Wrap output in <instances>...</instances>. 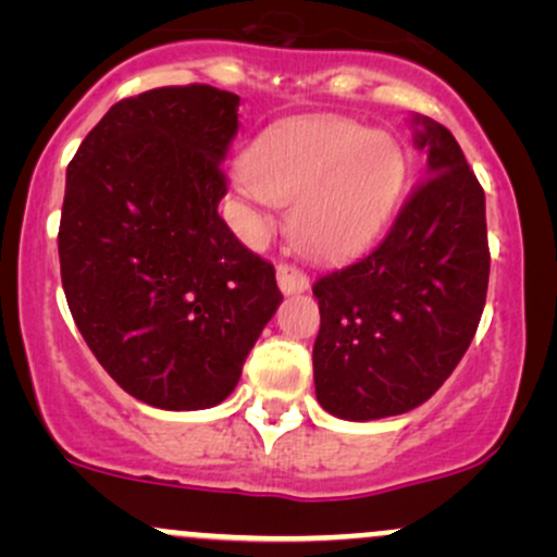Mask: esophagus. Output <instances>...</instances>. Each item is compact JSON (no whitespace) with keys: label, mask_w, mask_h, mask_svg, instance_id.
Wrapping results in <instances>:
<instances>
[{"label":"esophagus","mask_w":557,"mask_h":557,"mask_svg":"<svg viewBox=\"0 0 557 557\" xmlns=\"http://www.w3.org/2000/svg\"><path fill=\"white\" fill-rule=\"evenodd\" d=\"M277 285L285 296H290V293H304L306 287H309V277H306L300 270H296V267L280 264L277 267Z\"/></svg>","instance_id":"1"}]
</instances>
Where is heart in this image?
<instances>
[{
    "mask_svg": "<svg viewBox=\"0 0 557 557\" xmlns=\"http://www.w3.org/2000/svg\"><path fill=\"white\" fill-rule=\"evenodd\" d=\"M406 181L398 138L345 117H309L267 133L235 168L248 230L296 198L290 235L311 259L341 261L376 238Z\"/></svg>",
    "mask_w": 557,
    "mask_h": 557,
    "instance_id": "1",
    "label": "heart"
}]
</instances>
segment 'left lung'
Here are the masks:
<instances>
[{
  "label": "left lung",
  "mask_w": 557,
  "mask_h": 557,
  "mask_svg": "<svg viewBox=\"0 0 557 557\" xmlns=\"http://www.w3.org/2000/svg\"><path fill=\"white\" fill-rule=\"evenodd\" d=\"M426 172L380 246L314 283L317 400L374 421L430 400L474 341L490 280L484 190L447 127L413 117Z\"/></svg>",
  "instance_id": "left-lung-1"
}]
</instances>
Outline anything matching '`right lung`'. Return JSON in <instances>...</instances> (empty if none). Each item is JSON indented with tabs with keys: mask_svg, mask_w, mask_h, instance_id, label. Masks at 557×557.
Wrapping results in <instances>:
<instances>
[{
	"mask_svg": "<svg viewBox=\"0 0 557 557\" xmlns=\"http://www.w3.org/2000/svg\"><path fill=\"white\" fill-rule=\"evenodd\" d=\"M238 107V94L198 83L138 94L67 164L70 314L107 374L164 411L225 400L283 300L274 267L216 214Z\"/></svg>",
	"mask_w": 557,
	"mask_h": 557,
	"instance_id": "obj_1",
	"label": "right lung"
}]
</instances>
